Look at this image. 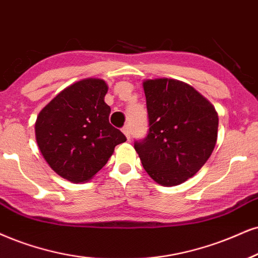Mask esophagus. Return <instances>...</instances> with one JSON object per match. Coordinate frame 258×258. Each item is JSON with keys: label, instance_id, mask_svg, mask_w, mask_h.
Instances as JSON below:
<instances>
[{"label": "esophagus", "instance_id": "34e87169", "mask_svg": "<svg viewBox=\"0 0 258 258\" xmlns=\"http://www.w3.org/2000/svg\"><path fill=\"white\" fill-rule=\"evenodd\" d=\"M122 132L123 134L126 136V139H130V126L126 124V125H124L122 128Z\"/></svg>", "mask_w": 258, "mask_h": 258}]
</instances>
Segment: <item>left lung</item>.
Masks as SVG:
<instances>
[{
  "instance_id": "1",
  "label": "left lung",
  "mask_w": 258,
  "mask_h": 258,
  "mask_svg": "<svg viewBox=\"0 0 258 258\" xmlns=\"http://www.w3.org/2000/svg\"><path fill=\"white\" fill-rule=\"evenodd\" d=\"M149 132L134 147L152 179L179 185L199 172L214 151L219 117L215 107L185 82L144 81Z\"/></svg>"
}]
</instances>
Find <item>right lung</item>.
<instances>
[{
  "instance_id": "1",
  "label": "right lung",
  "mask_w": 258,
  "mask_h": 258,
  "mask_svg": "<svg viewBox=\"0 0 258 258\" xmlns=\"http://www.w3.org/2000/svg\"><path fill=\"white\" fill-rule=\"evenodd\" d=\"M106 82L88 78L59 92L38 114L36 140L49 166L64 179L86 183L126 139L109 122Z\"/></svg>"
}]
</instances>
